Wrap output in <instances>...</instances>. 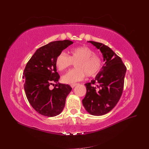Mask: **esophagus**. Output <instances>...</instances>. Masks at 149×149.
I'll list each match as a JSON object with an SVG mask.
<instances>
[{"label":"esophagus","instance_id":"1","mask_svg":"<svg viewBox=\"0 0 149 149\" xmlns=\"http://www.w3.org/2000/svg\"><path fill=\"white\" fill-rule=\"evenodd\" d=\"M77 84H78V83H74V84H71L70 86H71V88H74V86H76L77 85Z\"/></svg>","mask_w":149,"mask_h":149}]
</instances>
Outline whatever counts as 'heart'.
Masks as SVG:
<instances>
[{"label": "heart", "instance_id": "heart-1", "mask_svg": "<svg viewBox=\"0 0 149 149\" xmlns=\"http://www.w3.org/2000/svg\"><path fill=\"white\" fill-rule=\"evenodd\" d=\"M70 56L61 52L56 58L55 64L60 71H65L73 63L76 69L70 70L63 76L62 81L67 84H73L81 81L86 74L89 77L96 75L100 71L102 62L93 49L88 47H79L71 49Z\"/></svg>", "mask_w": 149, "mask_h": 149}]
</instances>
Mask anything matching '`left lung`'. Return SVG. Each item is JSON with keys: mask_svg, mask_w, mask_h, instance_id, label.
Segmentation results:
<instances>
[{"mask_svg": "<svg viewBox=\"0 0 149 149\" xmlns=\"http://www.w3.org/2000/svg\"><path fill=\"white\" fill-rule=\"evenodd\" d=\"M88 42L101 51L104 64L96 78L84 84L86 94L82 102L89 114L102 116L113 109L120 100L123 91L126 67L121 58L109 47L93 41Z\"/></svg>", "mask_w": 149, "mask_h": 149, "instance_id": "obj_1", "label": "left lung"}]
</instances>
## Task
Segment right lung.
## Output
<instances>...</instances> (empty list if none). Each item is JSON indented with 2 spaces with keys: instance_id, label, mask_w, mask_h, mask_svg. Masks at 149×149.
I'll use <instances>...</instances> for the list:
<instances>
[{
  "instance_id": "obj_1",
  "label": "right lung",
  "mask_w": 149,
  "mask_h": 149,
  "mask_svg": "<svg viewBox=\"0 0 149 149\" xmlns=\"http://www.w3.org/2000/svg\"><path fill=\"white\" fill-rule=\"evenodd\" d=\"M73 42L68 40L49 43L36 50L26 64L23 78L27 100L38 113L47 117L59 115L63 110L67 96L72 88L58 82L57 56ZM53 82L56 87L49 89Z\"/></svg>"
}]
</instances>
